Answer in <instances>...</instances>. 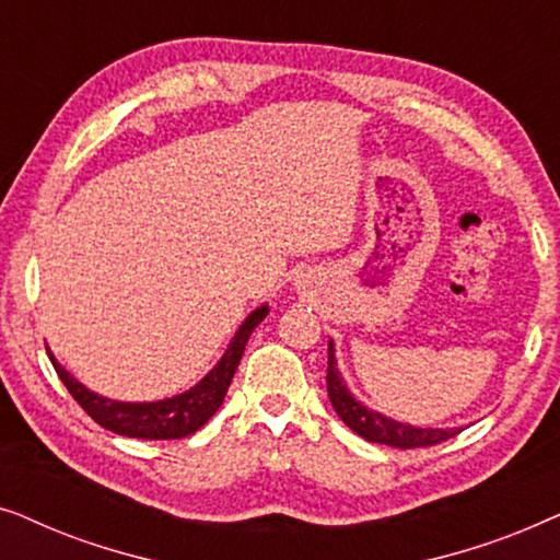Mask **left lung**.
I'll return each mask as SVG.
<instances>
[{"mask_svg": "<svg viewBox=\"0 0 560 560\" xmlns=\"http://www.w3.org/2000/svg\"><path fill=\"white\" fill-rule=\"evenodd\" d=\"M326 389L336 416H339L351 431L362 435V439L370 443H385V446H395V448H418V446H433V443L454 439V435L462 431V428H418L366 408L362 400H357V397L349 393L347 382L341 377L339 362H336L334 339L328 341Z\"/></svg>", "mask_w": 560, "mask_h": 560, "instance_id": "left-lung-1", "label": "left lung"}]
</instances>
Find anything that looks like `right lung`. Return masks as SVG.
Wrapping results in <instances>:
<instances>
[{
    "label": "right lung",
    "mask_w": 560,
    "mask_h": 560,
    "mask_svg": "<svg viewBox=\"0 0 560 560\" xmlns=\"http://www.w3.org/2000/svg\"><path fill=\"white\" fill-rule=\"evenodd\" d=\"M270 313V305H259L242 320V326L236 328V334L229 341V347L213 370L206 372V377L196 382L194 387L186 393L163 397V400L152 402H125V400H112L81 385L63 364H58V359L48 351L52 366H56L58 377L68 387V393L73 395V400L96 420L98 425L106 431L127 435V439H144V441H167V439H183V435L196 433L198 428L206 425L213 412L224 402L226 389L232 385V377L240 366V359L244 354L252 331L257 324H262V318Z\"/></svg>",
    "instance_id": "add662e5"
}]
</instances>
